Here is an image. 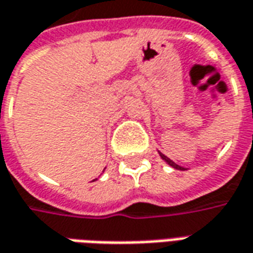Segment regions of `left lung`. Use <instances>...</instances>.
Returning <instances> with one entry per match:
<instances>
[{
	"mask_svg": "<svg viewBox=\"0 0 253 253\" xmlns=\"http://www.w3.org/2000/svg\"><path fill=\"white\" fill-rule=\"evenodd\" d=\"M159 155H160V157H162V159H163L164 162H166V163L169 164V166H171V167H172V169H181V171H185V169H185V167H182V166H179V164L174 163V162H172V160H171V159H169V157L166 156V155H163V153H162V152H159Z\"/></svg>",
	"mask_w": 253,
	"mask_h": 253,
	"instance_id": "left-lung-1",
	"label": "left lung"
}]
</instances>
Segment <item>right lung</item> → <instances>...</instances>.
I'll return each mask as SVG.
<instances>
[{
  "label": "right lung",
  "instance_id": "add662e5",
  "mask_svg": "<svg viewBox=\"0 0 253 253\" xmlns=\"http://www.w3.org/2000/svg\"><path fill=\"white\" fill-rule=\"evenodd\" d=\"M94 181H96V179H94Z\"/></svg>",
  "mask_w": 253,
  "mask_h": 253
}]
</instances>
